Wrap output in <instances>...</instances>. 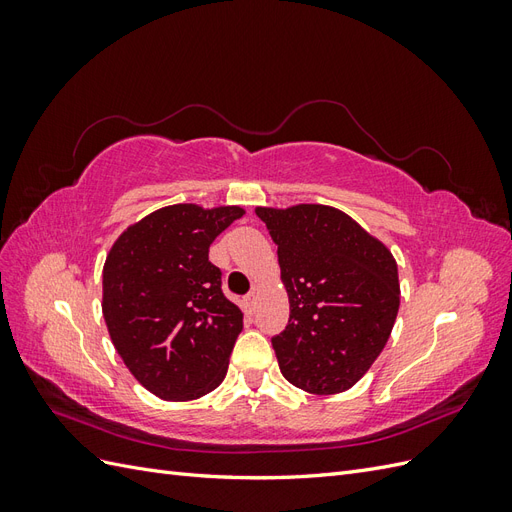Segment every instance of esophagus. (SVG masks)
I'll return each mask as SVG.
<instances>
[{"label": "esophagus", "mask_w": 512, "mask_h": 512, "mask_svg": "<svg viewBox=\"0 0 512 512\" xmlns=\"http://www.w3.org/2000/svg\"><path fill=\"white\" fill-rule=\"evenodd\" d=\"M245 305H247V309H250V312H256V292H250L245 297Z\"/></svg>", "instance_id": "34e87169"}]
</instances>
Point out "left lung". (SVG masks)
I'll use <instances>...</instances> for the list:
<instances>
[{
  "instance_id": "left-lung-1",
  "label": "left lung",
  "mask_w": 512,
  "mask_h": 512,
  "mask_svg": "<svg viewBox=\"0 0 512 512\" xmlns=\"http://www.w3.org/2000/svg\"><path fill=\"white\" fill-rule=\"evenodd\" d=\"M277 245L290 299L271 337L284 378L331 395L350 389L389 342L399 309L397 262L344 211L324 205L256 209Z\"/></svg>"
}]
</instances>
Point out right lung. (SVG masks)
<instances>
[{"label": "right lung", "instance_id": "right-lung-1", "mask_svg": "<svg viewBox=\"0 0 512 512\" xmlns=\"http://www.w3.org/2000/svg\"><path fill=\"white\" fill-rule=\"evenodd\" d=\"M241 207L170 205L115 241L102 271V314L113 346L147 391L168 401L211 393L243 329L222 292L209 245Z\"/></svg>", "mask_w": 512, "mask_h": 512}]
</instances>
